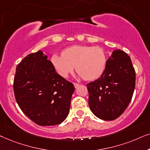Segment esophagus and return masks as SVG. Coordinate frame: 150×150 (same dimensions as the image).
I'll list each match as a JSON object with an SVG mask.
<instances>
[{"instance_id":"esophagus-1","label":"esophagus","mask_w":150,"mask_h":150,"mask_svg":"<svg viewBox=\"0 0 150 150\" xmlns=\"http://www.w3.org/2000/svg\"><path fill=\"white\" fill-rule=\"evenodd\" d=\"M73 85H74V86H75V88H77L79 86V83H73Z\"/></svg>"}]
</instances>
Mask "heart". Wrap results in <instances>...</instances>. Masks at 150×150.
I'll return each mask as SVG.
<instances>
[{
	"mask_svg": "<svg viewBox=\"0 0 150 150\" xmlns=\"http://www.w3.org/2000/svg\"><path fill=\"white\" fill-rule=\"evenodd\" d=\"M51 64L57 73L67 77L76 67L79 76L86 80H95L101 76L107 64V55L104 50L99 47L75 45L54 54Z\"/></svg>",
	"mask_w": 150,
	"mask_h": 150,
	"instance_id": "heart-1",
	"label": "heart"
}]
</instances>
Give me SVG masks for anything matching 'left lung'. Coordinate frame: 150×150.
I'll return each mask as SVG.
<instances>
[{"label":"left lung","mask_w":150,"mask_h":150,"mask_svg":"<svg viewBox=\"0 0 150 150\" xmlns=\"http://www.w3.org/2000/svg\"><path fill=\"white\" fill-rule=\"evenodd\" d=\"M135 81L136 73L130 57L121 50L114 51L101 76L86 84L88 104L93 113L105 121L118 118L130 102Z\"/></svg>","instance_id":"1"}]
</instances>
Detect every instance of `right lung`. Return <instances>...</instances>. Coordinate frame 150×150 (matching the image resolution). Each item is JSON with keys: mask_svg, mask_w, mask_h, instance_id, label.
<instances>
[{"mask_svg": "<svg viewBox=\"0 0 150 150\" xmlns=\"http://www.w3.org/2000/svg\"><path fill=\"white\" fill-rule=\"evenodd\" d=\"M74 91L73 83L57 74L42 51L29 54L17 66L13 79L16 100L24 114L38 125L63 122Z\"/></svg>", "mask_w": 150, "mask_h": 150, "instance_id": "right-lung-1", "label": "right lung"}]
</instances>
